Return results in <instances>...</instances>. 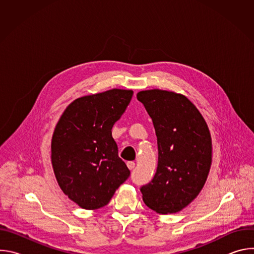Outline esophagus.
Masks as SVG:
<instances>
[{"label": "esophagus", "mask_w": 254, "mask_h": 254, "mask_svg": "<svg viewBox=\"0 0 254 254\" xmlns=\"http://www.w3.org/2000/svg\"><path fill=\"white\" fill-rule=\"evenodd\" d=\"M127 168H128L129 170H133L134 167H135V164H134L133 162H127Z\"/></svg>", "instance_id": "1"}]
</instances>
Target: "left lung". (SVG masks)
Here are the masks:
<instances>
[{"label": "left lung", "mask_w": 254, "mask_h": 254, "mask_svg": "<svg viewBox=\"0 0 254 254\" xmlns=\"http://www.w3.org/2000/svg\"><path fill=\"white\" fill-rule=\"evenodd\" d=\"M151 117L158 142V167L142 185V200L160 214L176 213L203 188L212 161L209 128L196 106L184 95L153 89L136 94Z\"/></svg>", "instance_id": "obj_1"}]
</instances>
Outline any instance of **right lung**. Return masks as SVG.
I'll list each match as a JSON object with an SVG mask.
<instances>
[{
    "mask_svg": "<svg viewBox=\"0 0 254 254\" xmlns=\"http://www.w3.org/2000/svg\"><path fill=\"white\" fill-rule=\"evenodd\" d=\"M132 94L112 89L77 98L56 125L51 159L57 182L69 199L84 209L108 204L130 175L119 157L112 129Z\"/></svg>",
    "mask_w": 254,
    "mask_h": 254,
    "instance_id": "1",
    "label": "right lung"
}]
</instances>
